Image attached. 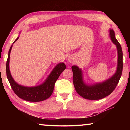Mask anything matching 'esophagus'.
<instances>
[{"mask_svg": "<svg viewBox=\"0 0 130 130\" xmlns=\"http://www.w3.org/2000/svg\"><path fill=\"white\" fill-rule=\"evenodd\" d=\"M74 58L72 56H69V57L68 58V61L69 62V63H73L74 62Z\"/></svg>", "mask_w": 130, "mask_h": 130, "instance_id": "obj_1", "label": "esophagus"}]
</instances>
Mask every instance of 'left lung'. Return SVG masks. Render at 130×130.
Wrapping results in <instances>:
<instances>
[{"label":"left lung","mask_w":130,"mask_h":130,"mask_svg":"<svg viewBox=\"0 0 130 130\" xmlns=\"http://www.w3.org/2000/svg\"><path fill=\"white\" fill-rule=\"evenodd\" d=\"M109 37L116 45L118 51V63L115 73L107 80L101 83L88 84L84 81L82 70L78 66L73 65V82L77 93L88 100H99L109 95L117 85L123 70V52L122 47L115 38L114 31L109 30Z\"/></svg>","instance_id":"left-lung-1"}]
</instances>
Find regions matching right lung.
I'll return each instance as SVG.
<instances>
[{
	"mask_svg": "<svg viewBox=\"0 0 130 130\" xmlns=\"http://www.w3.org/2000/svg\"><path fill=\"white\" fill-rule=\"evenodd\" d=\"M18 38L19 37H18L13 44ZM12 47V45L11 46L8 54V58L6 62V74L11 87L15 93L19 98L28 102H38L47 99L52 95L53 92L56 81L58 78L61 73L65 69L66 65L65 63L61 62L57 64L52 70L46 80L41 84L34 87L23 86L18 84L12 78L11 74L9 63L10 53Z\"/></svg>",
	"mask_w": 130,
	"mask_h": 130,
	"instance_id": "add662e5",
	"label": "right lung"
}]
</instances>
